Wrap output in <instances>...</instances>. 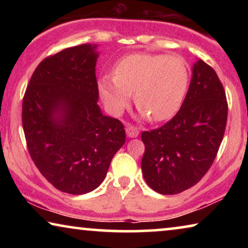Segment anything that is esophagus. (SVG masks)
<instances>
[{
	"label": "esophagus",
	"mask_w": 248,
	"mask_h": 248,
	"mask_svg": "<svg viewBox=\"0 0 248 248\" xmlns=\"http://www.w3.org/2000/svg\"><path fill=\"white\" fill-rule=\"evenodd\" d=\"M126 134L128 138H137L139 135V128L137 126H133V125H126Z\"/></svg>",
	"instance_id": "esophagus-1"
}]
</instances>
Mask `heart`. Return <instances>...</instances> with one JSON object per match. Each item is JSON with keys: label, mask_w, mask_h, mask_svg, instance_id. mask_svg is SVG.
I'll return each mask as SVG.
<instances>
[{"label": "heart", "mask_w": 248, "mask_h": 248, "mask_svg": "<svg viewBox=\"0 0 248 248\" xmlns=\"http://www.w3.org/2000/svg\"><path fill=\"white\" fill-rule=\"evenodd\" d=\"M189 71L182 57L165 54H132L117 63L115 76L106 74L98 82L105 105L120 115L130 104L134 91L135 104L151 121L171 118L187 93Z\"/></svg>", "instance_id": "obj_1"}]
</instances>
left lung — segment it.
<instances>
[{"mask_svg": "<svg viewBox=\"0 0 248 248\" xmlns=\"http://www.w3.org/2000/svg\"><path fill=\"white\" fill-rule=\"evenodd\" d=\"M226 93L216 71L198 60L181 109L164 126L143 132L142 174L154 191L178 194L200 182L225 133Z\"/></svg>", "mask_w": 248, "mask_h": 248, "instance_id": "8db88e82", "label": "left lung"}]
</instances>
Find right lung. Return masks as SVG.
<instances>
[{"label": "right lung", "mask_w": 248, "mask_h": 248, "mask_svg": "<svg viewBox=\"0 0 248 248\" xmlns=\"http://www.w3.org/2000/svg\"><path fill=\"white\" fill-rule=\"evenodd\" d=\"M96 44L69 47L39 63L22 103L30 157L60 191L86 194L106 177L125 142L123 124L98 106Z\"/></svg>", "instance_id": "1"}]
</instances>
